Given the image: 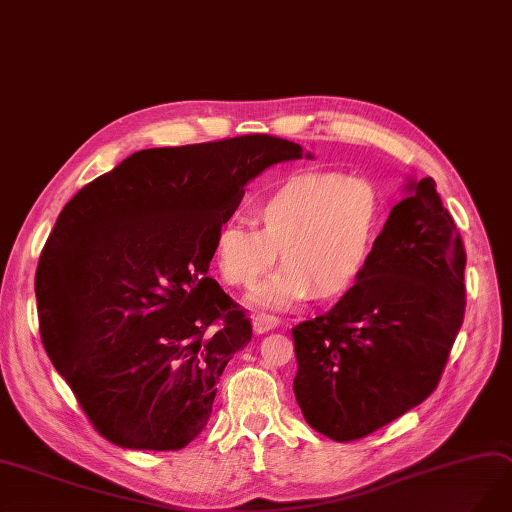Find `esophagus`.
I'll return each instance as SVG.
<instances>
[{
  "label": "esophagus",
  "mask_w": 512,
  "mask_h": 512,
  "mask_svg": "<svg viewBox=\"0 0 512 512\" xmlns=\"http://www.w3.org/2000/svg\"><path fill=\"white\" fill-rule=\"evenodd\" d=\"M280 325V320L276 318V316H272V314H255L253 316V331L255 333H268L270 329H276Z\"/></svg>",
  "instance_id": "esophagus-1"
}]
</instances>
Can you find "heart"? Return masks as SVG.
I'll return each instance as SVG.
<instances>
[{
	"mask_svg": "<svg viewBox=\"0 0 512 512\" xmlns=\"http://www.w3.org/2000/svg\"><path fill=\"white\" fill-rule=\"evenodd\" d=\"M251 211L257 227L227 221L217 230L219 272L234 287H251L280 251L287 263L253 289L249 306L285 310L314 293H344L361 278L384 230L386 198L371 179L310 170L263 189Z\"/></svg>",
	"mask_w": 512,
	"mask_h": 512,
	"instance_id": "obj_1",
	"label": "heart"
}]
</instances>
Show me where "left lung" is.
I'll return each instance as SVG.
<instances>
[{
    "label": "left lung",
    "mask_w": 512,
    "mask_h": 512,
    "mask_svg": "<svg viewBox=\"0 0 512 512\" xmlns=\"http://www.w3.org/2000/svg\"><path fill=\"white\" fill-rule=\"evenodd\" d=\"M367 270L323 316L293 327V390L325 437L363 439L426 401L466 308V253L432 177L407 183Z\"/></svg>",
    "instance_id": "obj_1"
}]
</instances>
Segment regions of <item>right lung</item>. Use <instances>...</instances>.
Listing matches in <instances>:
<instances>
[{"instance_id": "1", "label": "right lung", "mask_w": 512, "mask_h": 512, "mask_svg": "<svg viewBox=\"0 0 512 512\" xmlns=\"http://www.w3.org/2000/svg\"><path fill=\"white\" fill-rule=\"evenodd\" d=\"M304 149L270 135L143 149L61 211L35 272L40 335L101 437L177 451L253 329L206 276L244 185ZM310 158V154H306Z\"/></svg>"}]
</instances>
